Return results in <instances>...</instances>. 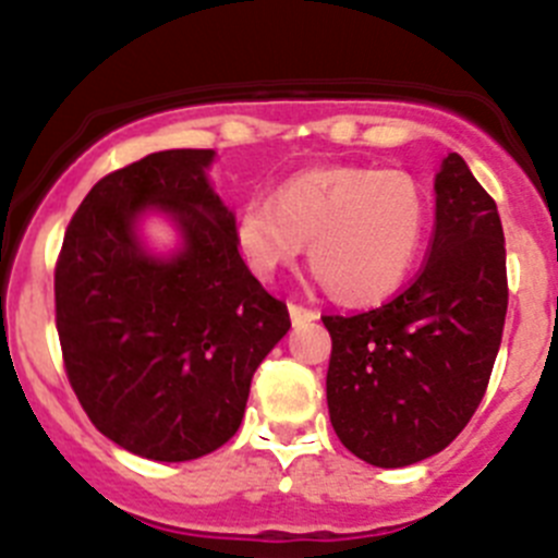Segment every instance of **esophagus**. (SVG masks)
Listing matches in <instances>:
<instances>
[{
	"instance_id": "obj_1",
	"label": "esophagus",
	"mask_w": 558,
	"mask_h": 558,
	"mask_svg": "<svg viewBox=\"0 0 558 558\" xmlns=\"http://www.w3.org/2000/svg\"><path fill=\"white\" fill-rule=\"evenodd\" d=\"M289 314H291V323L294 325H303V323H314L316 316V311H311V308H305V305H294V303H289Z\"/></svg>"
}]
</instances>
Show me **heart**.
Segmentation results:
<instances>
[{"label":"heart","instance_id":"1","mask_svg":"<svg viewBox=\"0 0 558 558\" xmlns=\"http://www.w3.org/2000/svg\"><path fill=\"white\" fill-rule=\"evenodd\" d=\"M428 230V194L403 169L319 167L286 180L269 199L235 214V247L250 272L269 280L308 260L336 300L391 298L414 269Z\"/></svg>","mask_w":558,"mask_h":558}]
</instances>
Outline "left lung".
I'll return each mask as SVG.
<instances>
[{
	"label": "left lung",
	"mask_w": 558,
	"mask_h": 558,
	"mask_svg": "<svg viewBox=\"0 0 558 558\" xmlns=\"http://www.w3.org/2000/svg\"><path fill=\"white\" fill-rule=\"evenodd\" d=\"M434 194V239L420 278L380 308L323 316L333 339L330 425L350 453L386 470L439 453L470 423L509 305L498 205L461 155L441 160Z\"/></svg>",
	"instance_id": "left-lung-1"
}]
</instances>
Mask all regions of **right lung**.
<instances>
[{"label": "right lung", "instance_id": "1", "mask_svg": "<svg viewBox=\"0 0 558 558\" xmlns=\"http://www.w3.org/2000/svg\"><path fill=\"white\" fill-rule=\"evenodd\" d=\"M214 149H163L99 180L69 222L54 314L69 384L99 434L153 461L214 453L242 425L250 380L289 333L239 255ZM163 216L169 254L141 225Z\"/></svg>", "mask_w": 558, "mask_h": 558}]
</instances>
